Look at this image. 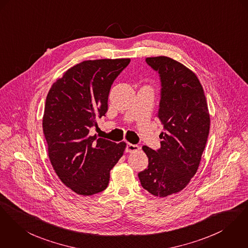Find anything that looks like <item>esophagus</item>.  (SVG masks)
<instances>
[{
    "label": "esophagus",
    "instance_id": "esophagus-1",
    "mask_svg": "<svg viewBox=\"0 0 248 248\" xmlns=\"http://www.w3.org/2000/svg\"><path fill=\"white\" fill-rule=\"evenodd\" d=\"M140 149V146H138L137 144H132L127 142L126 146H125V152L127 153H135L137 152Z\"/></svg>",
    "mask_w": 248,
    "mask_h": 248
}]
</instances>
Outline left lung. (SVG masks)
<instances>
[{"label": "left lung", "instance_id": "1", "mask_svg": "<svg viewBox=\"0 0 248 248\" xmlns=\"http://www.w3.org/2000/svg\"><path fill=\"white\" fill-rule=\"evenodd\" d=\"M145 61L160 80L156 117L164 132L159 149L142 146L148 167L138 175L143 189L166 197L183 190L197 171L210 133V114L204 90L191 70L170 57Z\"/></svg>", "mask_w": 248, "mask_h": 248}]
</instances>
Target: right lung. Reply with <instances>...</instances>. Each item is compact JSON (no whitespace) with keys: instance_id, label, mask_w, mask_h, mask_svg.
<instances>
[{"instance_id":"obj_1","label":"right lung","mask_w":248,"mask_h":248,"mask_svg":"<svg viewBox=\"0 0 248 248\" xmlns=\"http://www.w3.org/2000/svg\"><path fill=\"white\" fill-rule=\"evenodd\" d=\"M129 58L83 61L57 79L46 98L42 120L49 157L59 179L72 191L93 195L107 189L109 171L125 142L90 135L108 111V94Z\"/></svg>"}]
</instances>
